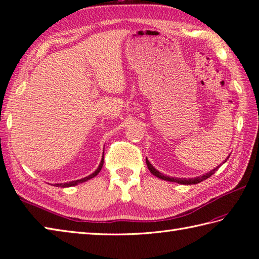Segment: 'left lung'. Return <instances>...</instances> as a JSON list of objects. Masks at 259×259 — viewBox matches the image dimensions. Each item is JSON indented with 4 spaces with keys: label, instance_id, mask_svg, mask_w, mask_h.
<instances>
[{
    "label": "left lung",
    "instance_id": "8db88e82",
    "mask_svg": "<svg viewBox=\"0 0 259 259\" xmlns=\"http://www.w3.org/2000/svg\"><path fill=\"white\" fill-rule=\"evenodd\" d=\"M228 158H229V157H228ZM226 160H227V159H226ZM226 160H225V161H226ZM146 164H147V167H148V169L150 170V173L153 174V175H155V176H157V177H159V179H161V180L169 181V182H176V183L184 184V185L197 184V183H200V182H202V181L209 179V177H210L211 175H213V174L215 173V170L220 167V166H218L217 168H214L213 170L209 171V173H207V174L199 176V177H194V179H175V177H168V176H165V175H163L161 173H159V171L157 170V169H155V167L149 163L148 159H146Z\"/></svg>",
    "mask_w": 259,
    "mask_h": 259
}]
</instances>
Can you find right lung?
I'll return each mask as SVG.
<instances>
[{
    "instance_id": "obj_1",
    "label": "right lung",
    "mask_w": 259,
    "mask_h": 259,
    "mask_svg": "<svg viewBox=\"0 0 259 259\" xmlns=\"http://www.w3.org/2000/svg\"><path fill=\"white\" fill-rule=\"evenodd\" d=\"M103 158H102V160H101V163H100V166L98 167V169H96L93 174H91V175H89V176H86V177H84V179H82V180H77V181H73V182H69V183H62V184H55V186H62V187H69V186H74V185H77L78 183H83V182H86V181H89V180H91V179H93V177H95L96 175H98L100 171H101V169H102V167H103Z\"/></svg>"
}]
</instances>
